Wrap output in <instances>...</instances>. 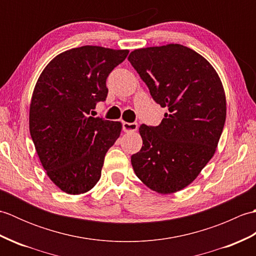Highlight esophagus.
Instances as JSON below:
<instances>
[{
	"label": "esophagus",
	"instance_id": "obj_1",
	"mask_svg": "<svg viewBox=\"0 0 256 256\" xmlns=\"http://www.w3.org/2000/svg\"><path fill=\"white\" fill-rule=\"evenodd\" d=\"M138 130V123H123V131L125 133H133Z\"/></svg>",
	"mask_w": 256,
	"mask_h": 256
}]
</instances>
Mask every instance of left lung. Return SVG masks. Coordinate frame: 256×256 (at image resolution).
Returning <instances> with one entry per match:
<instances>
[{"instance_id":"left-lung-1","label":"left lung","mask_w":256,"mask_h":256,"mask_svg":"<svg viewBox=\"0 0 256 256\" xmlns=\"http://www.w3.org/2000/svg\"><path fill=\"white\" fill-rule=\"evenodd\" d=\"M128 59L168 110L158 126H140L143 146L131 157L133 170L154 192H177L216 153L226 116L224 86L206 58L180 44L140 48Z\"/></svg>"}]
</instances>
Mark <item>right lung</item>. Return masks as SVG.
Instances as JSON below:
<instances>
[{"instance_id": "right-lung-1", "label": "right lung", "mask_w": 256, "mask_h": 256, "mask_svg": "<svg viewBox=\"0 0 256 256\" xmlns=\"http://www.w3.org/2000/svg\"><path fill=\"white\" fill-rule=\"evenodd\" d=\"M128 50L82 46L59 54L32 91L30 132L47 176L69 194L89 192L101 177L104 156L122 123L89 116L108 96V74Z\"/></svg>"}]
</instances>
